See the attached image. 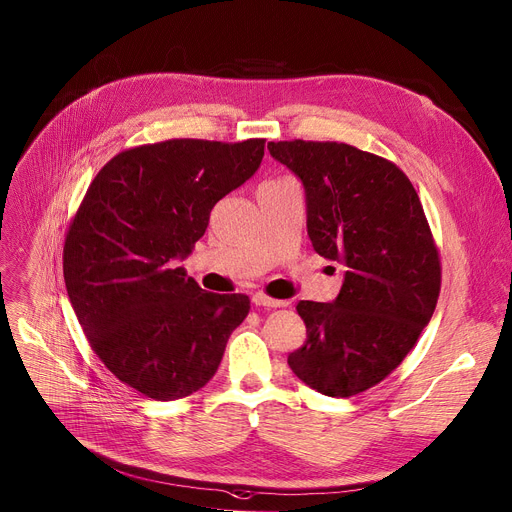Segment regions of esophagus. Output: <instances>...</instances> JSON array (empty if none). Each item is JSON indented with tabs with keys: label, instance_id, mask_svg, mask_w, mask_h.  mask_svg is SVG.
I'll return each instance as SVG.
<instances>
[{
	"label": "esophagus",
	"instance_id": "1",
	"mask_svg": "<svg viewBox=\"0 0 512 512\" xmlns=\"http://www.w3.org/2000/svg\"><path fill=\"white\" fill-rule=\"evenodd\" d=\"M252 302L256 306H262V308H285L287 306L285 299H273V297H268L264 293H254L252 295Z\"/></svg>",
	"mask_w": 512,
	"mask_h": 512
}]
</instances>
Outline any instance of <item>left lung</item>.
<instances>
[{"label":"left lung","mask_w":512,"mask_h":512,"mask_svg":"<svg viewBox=\"0 0 512 512\" xmlns=\"http://www.w3.org/2000/svg\"><path fill=\"white\" fill-rule=\"evenodd\" d=\"M306 192L314 250L343 264L330 304L299 302L306 343L293 374L326 397L347 399L384 380L428 326L440 260L422 202L393 163L339 142H268Z\"/></svg>","instance_id":"8db88e82"}]
</instances>
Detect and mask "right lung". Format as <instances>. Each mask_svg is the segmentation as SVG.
I'll return each mask as SVG.
<instances>
[{
    "mask_svg": "<svg viewBox=\"0 0 512 512\" xmlns=\"http://www.w3.org/2000/svg\"><path fill=\"white\" fill-rule=\"evenodd\" d=\"M262 157L260 138L130 148L97 173L78 208L64 246L70 304L107 370L148 399L202 388L250 312L248 295L208 293L179 262Z\"/></svg>",
    "mask_w": 512,
    "mask_h": 512,
    "instance_id": "1",
    "label": "right lung"
}]
</instances>
